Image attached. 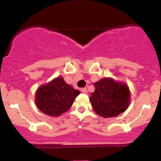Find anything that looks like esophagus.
I'll use <instances>...</instances> for the list:
<instances>
[{
    "instance_id": "obj_1",
    "label": "esophagus",
    "mask_w": 161,
    "mask_h": 161,
    "mask_svg": "<svg viewBox=\"0 0 161 161\" xmlns=\"http://www.w3.org/2000/svg\"><path fill=\"white\" fill-rule=\"evenodd\" d=\"M81 91H82L83 93H87V92H88V91H87L86 88H82V89H81Z\"/></svg>"
}]
</instances>
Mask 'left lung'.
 <instances>
[{
    "label": "left lung",
    "instance_id": "8db88e82",
    "mask_svg": "<svg viewBox=\"0 0 161 161\" xmlns=\"http://www.w3.org/2000/svg\"><path fill=\"white\" fill-rule=\"evenodd\" d=\"M95 91L90 98L94 111L103 118H113L128 108L130 99L129 87L109 78L94 83Z\"/></svg>",
    "mask_w": 161,
    "mask_h": 161
}]
</instances>
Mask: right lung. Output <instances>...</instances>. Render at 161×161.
<instances>
[{
  "label": "right lung",
  "instance_id": "add662e5",
  "mask_svg": "<svg viewBox=\"0 0 161 161\" xmlns=\"http://www.w3.org/2000/svg\"><path fill=\"white\" fill-rule=\"evenodd\" d=\"M79 91L68 85L63 78H56L42 86L36 93V104L49 116H60L71 108Z\"/></svg>",
  "mask_w": 161,
  "mask_h": 161
}]
</instances>
